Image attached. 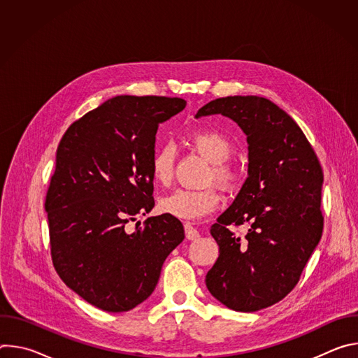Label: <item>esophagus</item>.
Here are the masks:
<instances>
[{
    "mask_svg": "<svg viewBox=\"0 0 358 358\" xmlns=\"http://www.w3.org/2000/svg\"><path fill=\"white\" fill-rule=\"evenodd\" d=\"M184 231H185V236L188 241H194L199 236V232L189 224V222H185L184 224Z\"/></svg>",
    "mask_w": 358,
    "mask_h": 358,
    "instance_id": "esophagus-1",
    "label": "esophagus"
}]
</instances>
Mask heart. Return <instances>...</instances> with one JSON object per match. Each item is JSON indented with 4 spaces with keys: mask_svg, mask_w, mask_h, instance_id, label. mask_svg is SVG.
<instances>
[{
    "mask_svg": "<svg viewBox=\"0 0 358 358\" xmlns=\"http://www.w3.org/2000/svg\"><path fill=\"white\" fill-rule=\"evenodd\" d=\"M189 141L199 155L213 163L207 174V182H215L222 188H231L236 176L225 162L231 157L232 143L227 136L215 130H196L191 133ZM176 147L171 143L162 144L151 157L150 173L152 180L167 185L174 174ZM220 194L208 187L203 189L178 188L163 196L159 208L163 214L182 221H195L211 214L220 203Z\"/></svg>",
    "mask_w": 358,
    "mask_h": 358,
    "instance_id": "obj_1",
    "label": "heart"
}]
</instances>
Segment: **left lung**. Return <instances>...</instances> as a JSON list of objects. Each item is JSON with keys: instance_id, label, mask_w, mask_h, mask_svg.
I'll list each match as a JSON object with an SVG mask.
<instances>
[{"instance_id": "1", "label": "left lung", "mask_w": 358, "mask_h": 358, "mask_svg": "<svg viewBox=\"0 0 358 358\" xmlns=\"http://www.w3.org/2000/svg\"><path fill=\"white\" fill-rule=\"evenodd\" d=\"M222 115L246 134L248 178L211 227L220 257L206 276L210 293L236 312H257L297 285L323 232V170L297 123L259 96H228L195 117ZM248 224L245 237L231 226Z\"/></svg>"}]
</instances>
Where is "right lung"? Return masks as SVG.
I'll return each instance as SVG.
<instances>
[{
    "instance_id": "1",
    "label": "right lung",
    "mask_w": 358,
    "mask_h": 358,
    "mask_svg": "<svg viewBox=\"0 0 358 358\" xmlns=\"http://www.w3.org/2000/svg\"><path fill=\"white\" fill-rule=\"evenodd\" d=\"M185 105L180 97L116 96L72 123L58 145L45 199L52 262L69 289L105 312L144 301L184 239L182 224L167 214L133 234L124 227L155 207L156 133Z\"/></svg>"
}]
</instances>
